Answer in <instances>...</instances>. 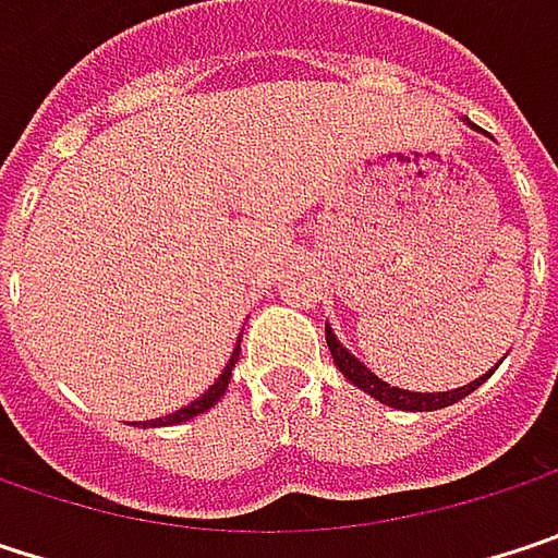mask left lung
<instances>
[{
    "instance_id": "8db88e82",
    "label": "left lung",
    "mask_w": 558,
    "mask_h": 558,
    "mask_svg": "<svg viewBox=\"0 0 558 558\" xmlns=\"http://www.w3.org/2000/svg\"><path fill=\"white\" fill-rule=\"evenodd\" d=\"M326 345H329V352H332V362L339 365V372H342L352 385H359L365 393H372L375 400H381V403H388V407H397V410H439V407H449V403L469 397L472 390L478 388V385L492 375V372H488L485 378H478V381H472V385H465V388L446 390V393H413V390L390 388V385H385L378 375H372L355 355H349V352L339 345V339H336V332H332L329 326H326Z\"/></svg>"
}]
</instances>
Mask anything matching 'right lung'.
Listing matches in <instances>:
<instances>
[{"instance_id": "add662e5", "label": "right lung", "mask_w": 558, "mask_h": 558, "mask_svg": "<svg viewBox=\"0 0 558 558\" xmlns=\"http://www.w3.org/2000/svg\"><path fill=\"white\" fill-rule=\"evenodd\" d=\"M242 342V339H239ZM235 362H239V349L232 352V359H229V365H226V372L216 378V385L206 390L203 397H196L190 407H183V410H177V413H170V416H161V420H151L148 426H173V423H183V420H193V416H199L203 410H209L222 393H226V388H229V378H232V368H235Z\"/></svg>"}]
</instances>
